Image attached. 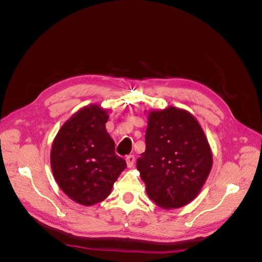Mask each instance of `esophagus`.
<instances>
[{
	"label": "esophagus",
	"instance_id": "1",
	"mask_svg": "<svg viewBox=\"0 0 262 262\" xmlns=\"http://www.w3.org/2000/svg\"><path fill=\"white\" fill-rule=\"evenodd\" d=\"M125 162H126V166H128V168H132L134 162H136V157L134 155H128L125 157Z\"/></svg>",
	"mask_w": 262,
	"mask_h": 262
}]
</instances>
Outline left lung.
I'll use <instances>...</instances> for the list:
<instances>
[{"mask_svg": "<svg viewBox=\"0 0 262 262\" xmlns=\"http://www.w3.org/2000/svg\"><path fill=\"white\" fill-rule=\"evenodd\" d=\"M212 165V149L192 114L173 106L148 110L145 152L137 168L156 205L171 210L194 200Z\"/></svg>", "mask_w": 262, "mask_h": 262, "instance_id": "obj_1", "label": "left lung"}]
</instances>
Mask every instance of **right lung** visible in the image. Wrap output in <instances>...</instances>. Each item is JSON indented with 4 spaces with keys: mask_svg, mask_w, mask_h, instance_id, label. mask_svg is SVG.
I'll return each instance as SVG.
<instances>
[{
    "mask_svg": "<svg viewBox=\"0 0 262 262\" xmlns=\"http://www.w3.org/2000/svg\"><path fill=\"white\" fill-rule=\"evenodd\" d=\"M108 118L100 105L85 106L63 123L52 142L55 181L71 200L85 207L104 201L126 167L106 130Z\"/></svg>",
    "mask_w": 262,
    "mask_h": 262,
    "instance_id": "1",
    "label": "right lung"
}]
</instances>
